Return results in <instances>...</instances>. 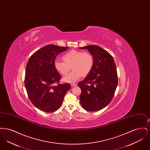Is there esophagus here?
Returning a JSON list of instances; mask_svg holds the SVG:
<instances>
[{
  "instance_id": "1",
  "label": "esophagus",
  "mask_w": 150,
  "mask_h": 150,
  "mask_svg": "<svg viewBox=\"0 0 150 150\" xmlns=\"http://www.w3.org/2000/svg\"><path fill=\"white\" fill-rule=\"evenodd\" d=\"M76 86V83H71V86L72 87L75 86Z\"/></svg>"
}]
</instances>
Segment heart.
I'll return each mask as SVG.
<instances>
[{
	"label": "heart",
	"instance_id": "heart-1",
	"mask_svg": "<svg viewBox=\"0 0 150 150\" xmlns=\"http://www.w3.org/2000/svg\"><path fill=\"white\" fill-rule=\"evenodd\" d=\"M61 61L56 59L54 62L55 69L61 75H66L71 69L73 71L66 76L64 81L74 83L83 76H87L93 69L94 57L89 52L72 50L64 54Z\"/></svg>",
	"mask_w": 150,
	"mask_h": 150
}]
</instances>
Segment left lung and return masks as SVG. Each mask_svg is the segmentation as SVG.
Instances as JSON below:
<instances>
[{
	"instance_id": "obj_1",
	"label": "left lung",
	"mask_w": 150,
	"mask_h": 150,
	"mask_svg": "<svg viewBox=\"0 0 150 150\" xmlns=\"http://www.w3.org/2000/svg\"><path fill=\"white\" fill-rule=\"evenodd\" d=\"M92 54L94 63L93 69L78 86L81 93L80 102L88 111H97L105 108L114 96L118 83L116 64L112 56L98 45L80 47Z\"/></svg>"
}]
</instances>
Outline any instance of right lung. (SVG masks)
<instances>
[{
	"label": "right lung",
	"instance_id": "1",
	"mask_svg": "<svg viewBox=\"0 0 150 150\" xmlns=\"http://www.w3.org/2000/svg\"><path fill=\"white\" fill-rule=\"evenodd\" d=\"M68 48L47 45L36 51L28 62L25 76L28 95L32 103L44 112L57 110L71 88L69 83H59L61 76L54 66L57 55Z\"/></svg>",
	"mask_w": 150,
	"mask_h": 150
}]
</instances>
